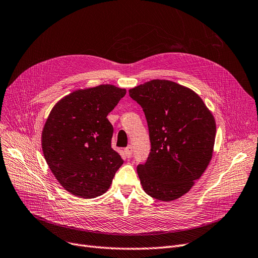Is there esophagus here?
I'll return each instance as SVG.
<instances>
[{"label":"esophagus","mask_w":258,"mask_h":258,"mask_svg":"<svg viewBox=\"0 0 258 258\" xmlns=\"http://www.w3.org/2000/svg\"><path fill=\"white\" fill-rule=\"evenodd\" d=\"M125 156H126V158H131V156H132V146H128V147H126L125 148Z\"/></svg>","instance_id":"obj_1"}]
</instances>
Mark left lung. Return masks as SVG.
<instances>
[{
	"label": "left lung",
	"instance_id": "1",
	"mask_svg": "<svg viewBox=\"0 0 258 258\" xmlns=\"http://www.w3.org/2000/svg\"><path fill=\"white\" fill-rule=\"evenodd\" d=\"M143 108L151 149L138 174L150 197L176 200L189 191L213 157L216 122L201 97L170 80L153 79L129 90Z\"/></svg>",
	"mask_w": 258,
	"mask_h": 258
}]
</instances>
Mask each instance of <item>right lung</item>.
<instances>
[{
	"mask_svg": "<svg viewBox=\"0 0 258 258\" xmlns=\"http://www.w3.org/2000/svg\"><path fill=\"white\" fill-rule=\"evenodd\" d=\"M126 94L112 85L76 90L51 109L41 136L49 169L61 186L85 199L105 194L123 161L111 147L107 115Z\"/></svg>",
	"mask_w": 258,
	"mask_h": 258,
	"instance_id": "1",
	"label": "right lung"
}]
</instances>
